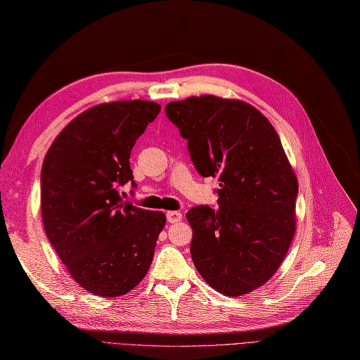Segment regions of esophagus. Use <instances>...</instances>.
I'll return each instance as SVG.
<instances>
[{"instance_id":"34e87169","label":"esophagus","mask_w":360,"mask_h":360,"mask_svg":"<svg viewBox=\"0 0 360 360\" xmlns=\"http://www.w3.org/2000/svg\"><path fill=\"white\" fill-rule=\"evenodd\" d=\"M183 214L180 212H176V210H171V212H167V221L169 224H177L181 221Z\"/></svg>"}]
</instances>
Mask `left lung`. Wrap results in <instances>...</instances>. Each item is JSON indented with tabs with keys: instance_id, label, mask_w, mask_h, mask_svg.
Segmentation results:
<instances>
[{
	"instance_id": "8db88e82",
	"label": "left lung",
	"mask_w": 360,
	"mask_h": 360,
	"mask_svg": "<svg viewBox=\"0 0 360 360\" xmlns=\"http://www.w3.org/2000/svg\"><path fill=\"white\" fill-rule=\"evenodd\" d=\"M202 177H219L217 204L186 213L191 255L204 281L242 296L274 276L296 231L299 184L269 120L242 101L189 97L165 106Z\"/></svg>"
}]
</instances>
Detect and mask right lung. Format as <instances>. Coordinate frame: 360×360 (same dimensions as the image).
I'll list each match as a JSON object with an SVG mask.
<instances>
[{"mask_svg": "<svg viewBox=\"0 0 360 360\" xmlns=\"http://www.w3.org/2000/svg\"><path fill=\"white\" fill-rule=\"evenodd\" d=\"M160 105L102 103L61 130L41 167V219L51 245L78 284L96 296L134 290L153 261L167 217L120 197L134 181L130 150Z\"/></svg>", "mask_w": 360, "mask_h": 360, "instance_id": "add662e5", "label": "right lung"}]
</instances>
